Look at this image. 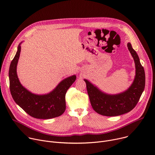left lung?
<instances>
[{"label":"left lung","instance_id":"obj_1","mask_svg":"<svg viewBox=\"0 0 155 155\" xmlns=\"http://www.w3.org/2000/svg\"><path fill=\"white\" fill-rule=\"evenodd\" d=\"M127 48L134 60L135 75L131 85L123 92L108 94L101 90L94 84L84 79L92 107L97 113L105 116H117L132 110L138 103L145 85V70L136 51L130 43Z\"/></svg>","mask_w":155,"mask_h":155}]
</instances>
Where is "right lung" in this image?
I'll use <instances>...</instances> for the list:
<instances>
[{"label":"right lung","mask_w":155,"mask_h":155,"mask_svg":"<svg viewBox=\"0 0 155 155\" xmlns=\"http://www.w3.org/2000/svg\"><path fill=\"white\" fill-rule=\"evenodd\" d=\"M11 62L9 68L10 90L13 100L28 114L40 119H49L62 115L65 110V93L76 80L73 75L62 80L56 87L46 94L33 93L24 87L20 81L17 68L21 51V45Z\"/></svg>","instance_id":"add662e5"}]
</instances>
